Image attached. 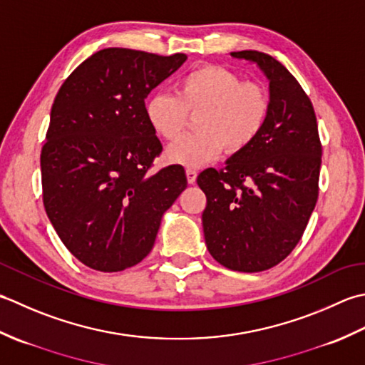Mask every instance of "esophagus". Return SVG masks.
I'll return each mask as SVG.
<instances>
[{"mask_svg":"<svg viewBox=\"0 0 365 365\" xmlns=\"http://www.w3.org/2000/svg\"><path fill=\"white\" fill-rule=\"evenodd\" d=\"M185 176H187L189 184H193L197 181V170L195 168H185Z\"/></svg>","mask_w":365,"mask_h":365,"instance_id":"34e87169","label":"esophagus"}]
</instances>
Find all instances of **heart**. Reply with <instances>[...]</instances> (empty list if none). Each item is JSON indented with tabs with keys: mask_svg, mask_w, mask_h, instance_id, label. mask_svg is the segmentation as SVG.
Masks as SVG:
<instances>
[{
	"mask_svg": "<svg viewBox=\"0 0 365 365\" xmlns=\"http://www.w3.org/2000/svg\"><path fill=\"white\" fill-rule=\"evenodd\" d=\"M271 111L266 88L244 81L240 73L206 64L185 73L176 83V94L155 93L145 113L153 130L163 140H176L197 116L198 132L178 140L167 150V159L187 168L202 167L224 151L240 153L262 133Z\"/></svg>",
	"mask_w": 365,
	"mask_h": 365,
	"instance_id": "1",
	"label": "heart"
}]
</instances>
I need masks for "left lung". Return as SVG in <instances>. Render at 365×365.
<instances>
[{
	"label": "left lung",
	"instance_id": "1",
	"mask_svg": "<svg viewBox=\"0 0 365 365\" xmlns=\"http://www.w3.org/2000/svg\"><path fill=\"white\" fill-rule=\"evenodd\" d=\"M257 63L269 80L271 111L258 138L224 168H206L197 182L206 195V247L232 271L259 272L296 247L318 200L322 141L309 96L276 58L232 51Z\"/></svg>",
	"mask_w": 365,
	"mask_h": 365
}]
</instances>
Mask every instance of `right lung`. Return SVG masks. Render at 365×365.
I'll return each mask as SVG.
<instances>
[{
  "instance_id": "obj_1",
  "label": "right lung",
  "mask_w": 365,
  "mask_h": 365,
  "mask_svg": "<svg viewBox=\"0 0 365 365\" xmlns=\"http://www.w3.org/2000/svg\"><path fill=\"white\" fill-rule=\"evenodd\" d=\"M185 59L103 48L59 88L41 153L42 200L59 240L91 269L140 263L187 187L181 165L150 172L162 143L145 113L148 94Z\"/></svg>"
}]
</instances>
